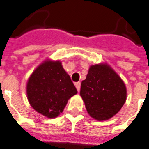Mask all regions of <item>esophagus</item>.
Wrapping results in <instances>:
<instances>
[{
	"mask_svg": "<svg viewBox=\"0 0 149 149\" xmlns=\"http://www.w3.org/2000/svg\"><path fill=\"white\" fill-rule=\"evenodd\" d=\"M75 86L77 87V89L78 91H79V90H80V82H77L75 84Z\"/></svg>",
	"mask_w": 149,
	"mask_h": 149,
	"instance_id": "34e87169",
	"label": "esophagus"
}]
</instances>
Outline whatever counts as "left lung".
<instances>
[{
	"label": "left lung",
	"instance_id": "1",
	"mask_svg": "<svg viewBox=\"0 0 149 149\" xmlns=\"http://www.w3.org/2000/svg\"><path fill=\"white\" fill-rule=\"evenodd\" d=\"M80 96L91 116L106 120L117 113L127 98V90L120 77L106 65L90 67L81 83Z\"/></svg>",
	"mask_w": 149,
	"mask_h": 149
}]
</instances>
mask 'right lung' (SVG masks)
<instances>
[{
  "label": "right lung",
  "instance_id": "obj_1",
  "mask_svg": "<svg viewBox=\"0 0 149 149\" xmlns=\"http://www.w3.org/2000/svg\"><path fill=\"white\" fill-rule=\"evenodd\" d=\"M26 93L29 102L37 112L54 118L62 112L77 90L59 61H46L30 76Z\"/></svg>",
  "mask_w": 149,
  "mask_h": 149
}]
</instances>
